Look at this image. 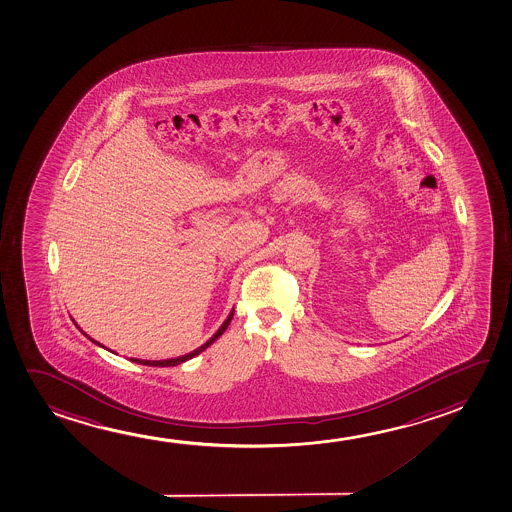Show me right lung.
I'll return each instance as SVG.
<instances>
[{
  "label": "right lung",
  "instance_id": "add662e5",
  "mask_svg": "<svg viewBox=\"0 0 512 512\" xmlns=\"http://www.w3.org/2000/svg\"><path fill=\"white\" fill-rule=\"evenodd\" d=\"M232 317H234V310L229 313V317L225 319V322H223L222 326H220V329L216 331L211 338H209L204 345H200L199 349L192 350L190 354H185V356H179V357H172V359H162V361H148V359H135V357H130V361L132 363H139L144 364V366H178V364L185 363V361H188V359H192V357L199 356L200 352H204V350L208 349L209 345H213L220 336H222L223 333H225V329L229 327L230 320H232ZM75 324V322H74ZM77 326V324H75ZM81 329V327H79ZM82 334L84 331H81ZM88 336V334H86ZM89 338V336H88ZM89 340L93 341V343H97L98 347H104V345H100L98 341L93 340V338H89Z\"/></svg>",
  "mask_w": 512,
  "mask_h": 512
}]
</instances>
